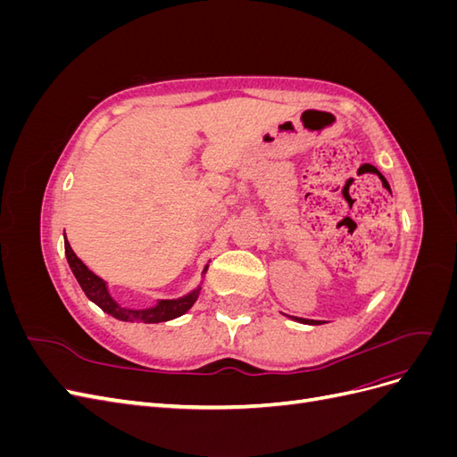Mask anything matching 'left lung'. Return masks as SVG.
<instances>
[{
    "label": "left lung",
    "instance_id": "1",
    "mask_svg": "<svg viewBox=\"0 0 457 457\" xmlns=\"http://www.w3.org/2000/svg\"><path fill=\"white\" fill-rule=\"evenodd\" d=\"M289 318H292V320H295V322H301V324H311V326L322 324L320 320H309V318H297V316H289Z\"/></svg>",
    "mask_w": 457,
    "mask_h": 457
}]
</instances>
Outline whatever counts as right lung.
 Segmentation results:
<instances>
[{"label":"right lung","mask_w":457,"mask_h":457,"mask_svg":"<svg viewBox=\"0 0 457 457\" xmlns=\"http://www.w3.org/2000/svg\"><path fill=\"white\" fill-rule=\"evenodd\" d=\"M66 238V237H64ZM64 252H66V259H68V265H71L72 274L76 276L78 284L84 289V294L87 295L89 301H93L96 307H101L106 314L114 316L116 320L121 322H143V324H158V322H168L173 320V318L183 316L187 311L192 309L195 305L198 295H200V289H202V280L200 284L188 292L183 297H177V299H158L154 305L152 307H145V309H131V307H123L120 303L112 297L108 289V284L99 278L93 270H89L84 261H81L74 250L68 244V240H64ZM207 272V265L202 270V278L204 274Z\"/></svg>","instance_id":"right-lung-1"}]
</instances>
